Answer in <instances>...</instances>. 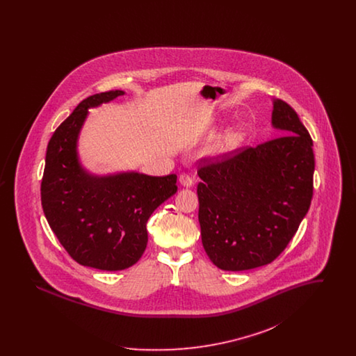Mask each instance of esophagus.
<instances>
[{
	"instance_id": "obj_1",
	"label": "esophagus",
	"mask_w": 356,
	"mask_h": 356,
	"mask_svg": "<svg viewBox=\"0 0 356 356\" xmlns=\"http://www.w3.org/2000/svg\"><path fill=\"white\" fill-rule=\"evenodd\" d=\"M179 181H180V184L183 186H186V188H191V186H193V177L189 175V173H181L180 176H179Z\"/></svg>"
}]
</instances>
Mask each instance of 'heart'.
Returning a JSON list of instances; mask_svg holds the SVG:
<instances>
[{
    "instance_id": "heart-1",
    "label": "heart",
    "mask_w": 356,
    "mask_h": 356,
    "mask_svg": "<svg viewBox=\"0 0 356 356\" xmlns=\"http://www.w3.org/2000/svg\"><path fill=\"white\" fill-rule=\"evenodd\" d=\"M245 137V131L243 127H234L228 129L222 137H221L220 144H219V151L221 153H228L235 151L237 147L243 143Z\"/></svg>"
}]
</instances>
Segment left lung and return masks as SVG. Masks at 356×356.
I'll list each match as a JSON object with an SVG mask.
<instances>
[{"mask_svg": "<svg viewBox=\"0 0 356 356\" xmlns=\"http://www.w3.org/2000/svg\"><path fill=\"white\" fill-rule=\"evenodd\" d=\"M282 132L256 148L200 160L199 222L204 250L224 271L270 264L284 251L312 199V140L298 113L272 100Z\"/></svg>", "mask_w": 356, "mask_h": 356, "instance_id": "obj_1", "label": "left lung"}]
</instances>
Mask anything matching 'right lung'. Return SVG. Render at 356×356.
I'll use <instances>...</instances> for the list:
<instances>
[{
    "instance_id": "add662e5",
    "label": "right lung",
    "mask_w": 356,
    "mask_h": 356,
    "mask_svg": "<svg viewBox=\"0 0 356 356\" xmlns=\"http://www.w3.org/2000/svg\"><path fill=\"white\" fill-rule=\"evenodd\" d=\"M125 95L109 90L80 102L51 136L41 183V204L51 231L73 260L102 271L132 267L143 256L147 221L177 192L176 175L140 172L93 175L85 170L77 144L88 109Z\"/></svg>"
}]
</instances>
